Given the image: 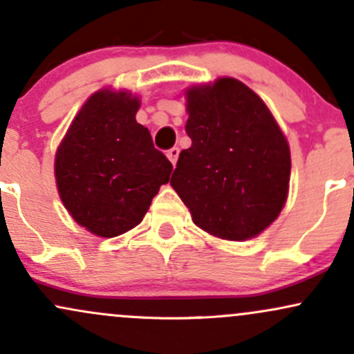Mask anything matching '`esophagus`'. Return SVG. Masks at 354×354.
<instances>
[{"mask_svg":"<svg viewBox=\"0 0 354 354\" xmlns=\"http://www.w3.org/2000/svg\"><path fill=\"white\" fill-rule=\"evenodd\" d=\"M166 156H168V160L171 161V165L174 166V165H176V161H178V156H180V149H178L176 146H174V148L168 149V153H166Z\"/></svg>","mask_w":354,"mask_h":354,"instance_id":"esophagus-1","label":"esophagus"}]
</instances>
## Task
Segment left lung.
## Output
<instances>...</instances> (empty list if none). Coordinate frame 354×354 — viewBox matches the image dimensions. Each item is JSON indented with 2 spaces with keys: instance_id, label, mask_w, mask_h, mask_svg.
<instances>
[{
  "instance_id": "1",
  "label": "left lung",
  "mask_w": 354,
  "mask_h": 354,
  "mask_svg": "<svg viewBox=\"0 0 354 354\" xmlns=\"http://www.w3.org/2000/svg\"><path fill=\"white\" fill-rule=\"evenodd\" d=\"M186 133L171 186L193 223L226 241H246L279 216L291 154L270 108L239 80L186 89Z\"/></svg>"
}]
</instances>
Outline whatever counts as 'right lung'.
Wrapping results in <instances>:
<instances>
[{
  "mask_svg": "<svg viewBox=\"0 0 354 354\" xmlns=\"http://www.w3.org/2000/svg\"><path fill=\"white\" fill-rule=\"evenodd\" d=\"M136 95L93 93L56 149L55 178L71 218L100 238H115L143 221L173 165L136 121Z\"/></svg>",
  "mask_w": 354,
  "mask_h": 354,
  "instance_id": "right-lung-1",
  "label": "right lung"
}]
</instances>
